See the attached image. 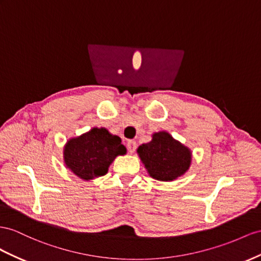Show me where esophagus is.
I'll use <instances>...</instances> for the list:
<instances>
[{
    "mask_svg": "<svg viewBox=\"0 0 261 261\" xmlns=\"http://www.w3.org/2000/svg\"><path fill=\"white\" fill-rule=\"evenodd\" d=\"M126 149L130 153H133L137 150V142L133 141V140H129L128 142H126Z\"/></svg>",
    "mask_w": 261,
    "mask_h": 261,
    "instance_id": "34e87169",
    "label": "esophagus"
}]
</instances>
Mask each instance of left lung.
<instances>
[{"label": "left lung", "mask_w": 261, "mask_h": 261, "mask_svg": "<svg viewBox=\"0 0 261 261\" xmlns=\"http://www.w3.org/2000/svg\"><path fill=\"white\" fill-rule=\"evenodd\" d=\"M138 154L150 176L159 181H173L183 175L191 165V151L168 132H158L152 141L139 146Z\"/></svg>", "instance_id": "8db88e82"}]
</instances>
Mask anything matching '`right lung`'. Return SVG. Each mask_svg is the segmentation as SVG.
<instances>
[{
  "mask_svg": "<svg viewBox=\"0 0 261 261\" xmlns=\"http://www.w3.org/2000/svg\"><path fill=\"white\" fill-rule=\"evenodd\" d=\"M121 139L105 128H93L78 138L70 139L64 149V161L72 173L88 181L105 175L118 155L125 154Z\"/></svg>",
  "mask_w": 261,
  "mask_h": 261,
  "instance_id": "add662e5",
  "label": "right lung"
}]
</instances>
